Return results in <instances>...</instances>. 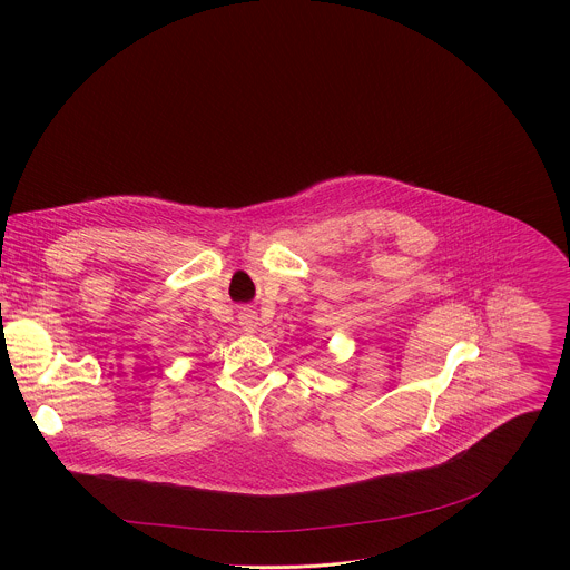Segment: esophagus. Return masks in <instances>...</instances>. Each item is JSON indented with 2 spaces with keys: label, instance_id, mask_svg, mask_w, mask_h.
Instances as JSON below:
<instances>
[{
  "label": "esophagus",
  "instance_id": "obj_1",
  "mask_svg": "<svg viewBox=\"0 0 570 570\" xmlns=\"http://www.w3.org/2000/svg\"><path fill=\"white\" fill-rule=\"evenodd\" d=\"M237 320H239V326H242L244 333H255L257 331V315H255V311H242L237 315Z\"/></svg>",
  "mask_w": 570,
  "mask_h": 570
}]
</instances>
